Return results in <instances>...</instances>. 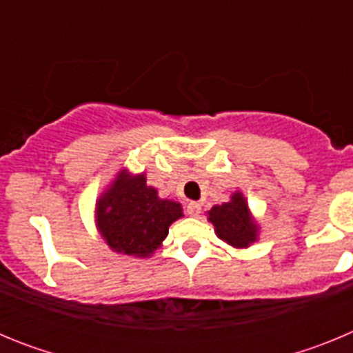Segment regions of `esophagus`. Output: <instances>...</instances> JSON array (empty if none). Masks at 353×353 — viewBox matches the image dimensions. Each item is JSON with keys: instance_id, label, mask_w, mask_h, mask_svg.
Listing matches in <instances>:
<instances>
[{"instance_id": "obj_1", "label": "esophagus", "mask_w": 353, "mask_h": 353, "mask_svg": "<svg viewBox=\"0 0 353 353\" xmlns=\"http://www.w3.org/2000/svg\"><path fill=\"white\" fill-rule=\"evenodd\" d=\"M185 210H187V214L191 215V217H198L199 212H201V205H199L198 201H189L185 207Z\"/></svg>"}]
</instances>
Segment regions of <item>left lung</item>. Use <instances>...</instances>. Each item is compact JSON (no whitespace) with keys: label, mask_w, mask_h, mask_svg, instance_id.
Masks as SVG:
<instances>
[{"label":"left lung","mask_w":353,"mask_h":353,"mask_svg":"<svg viewBox=\"0 0 353 353\" xmlns=\"http://www.w3.org/2000/svg\"><path fill=\"white\" fill-rule=\"evenodd\" d=\"M208 214V223L214 224L215 235L232 248L244 249L258 240L260 226L248 207V199L240 191L230 196V201L214 205Z\"/></svg>","instance_id":"left-lung-1"}]
</instances>
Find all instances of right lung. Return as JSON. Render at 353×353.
I'll list each match as a JSON object with an SVG mask.
<instances>
[{"label": "right lung", "instance_id": "obj_1", "mask_svg": "<svg viewBox=\"0 0 353 353\" xmlns=\"http://www.w3.org/2000/svg\"><path fill=\"white\" fill-rule=\"evenodd\" d=\"M182 205L159 198L145 173L120 170L95 203L97 230L120 254L148 258L162 245L170 226L183 217Z\"/></svg>", "mask_w": 353, "mask_h": 353}]
</instances>
